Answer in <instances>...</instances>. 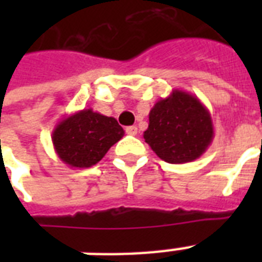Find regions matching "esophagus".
<instances>
[{
	"label": "esophagus",
	"mask_w": 262,
	"mask_h": 262,
	"mask_svg": "<svg viewBox=\"0 0 262 262\" xmlns=\"http://www.w3.org/2000/svg\"><path fill=\"white\" fill-rule=\"evenodd\" d=\"M125 132H126L129 136H136V135H137V127H136V126H127L126 129H125Z\"/></svg>",
	"instance_id": "34e87169"
}]
</instances>
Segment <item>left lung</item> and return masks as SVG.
Here are the masks:
<instances>
[{"label": "left lung", "instance_id": "left-lung-1", "mask_svg": "<svg viewBox=\"0 0 262 262\" xmlns=\"http://www.w3.org/2000/svg\"><path fill=\"white\" fill-rule=\"evenodd\" d=\"M211 113L194 95L172 90L149 111L144 140L167 163L179 164L199 159L213 140Z\"/></svg>", "mask_w": 262, "mask_h": 262}]
</instances>
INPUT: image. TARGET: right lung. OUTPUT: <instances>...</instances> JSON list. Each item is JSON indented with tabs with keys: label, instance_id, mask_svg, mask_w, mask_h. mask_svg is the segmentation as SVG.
I'll use <instances>...</instances> for the list:
<instances>
[{
	"label": "right lung",
	"instance_id": "right-lung-1",
	"mask_svg": "<svg viewBox=\"0 0 262 262\" xmlns=\"http://www.w3.org/2000/svg\"><path fill=\"white\" fill-rule=\"evenodd\" d=\"M125 132L113 117L84 108L63 117L53 130L55 154L69 167L88 168L103 159Z\"/></svg>",
	"mask_w": 262,
	"mask_h": 262
}]
</instances>
